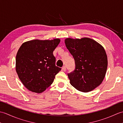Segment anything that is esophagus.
Here are the masks:
<instances>
[{
    "instance_id": "34e87169",
    "label": "esophagus",
    "mask_w": 123,
    "mask_h": 123,
    "mask_svg": "<svg viewBox=\"0 0 123 123\" xmlns=\"http://www.w3.org/2000/svg\"><path fill=\"white\" fill-rule=\"evenodd\" d=\"M62 70H63V71H66V66H63V67H62Z\"/></svg>"
}]
</instances>
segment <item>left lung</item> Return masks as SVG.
I'll use <instances>...</instances> for the list:
<instances>
[{"label":"left lung","instance_id":"left-lung-1","mask_svg":"<svg viewBox=\"0 0 123 123\" xmlns=\"http://www.w3.org/2000/svg\"><path fill=\"white\" fill-rule=\"evenodd\" d=\"M65 44L75 61V69L68 74L71 85L88 92L100 85L107 69V56L100 44L89 38H67Z\"/></svg>","mask_w":123,"mask_h":123}]
</instances>
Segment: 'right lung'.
Returning <instances> with one entry per match:
<instances>
[{"mask_svg":"<svg viewBox=\"0 0 123 123\" xmlns=\"http://www.w3.org/2000/svg\"><path fill=\"white\" fill-rule=\"evenodd\" d=\"M60 42L52 40H31L23 43L16 57V71L28 90L41 93L53 83L61 69L55 66L53 52Z\"/></svg>","mask_w":123,"mask_h":123,"instance_id":"1","label":"right lung"}]
</instances>
